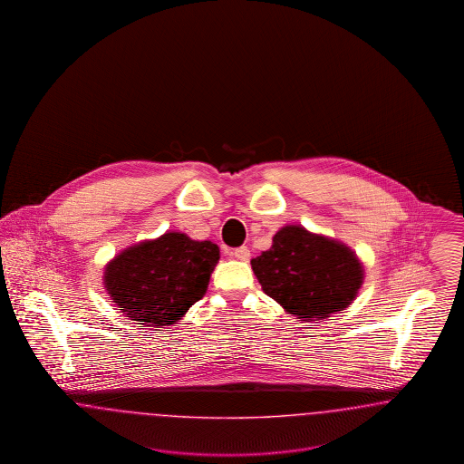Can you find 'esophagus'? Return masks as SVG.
I'll list each match as a JSON object with an SVG mask.
<instances>
[{"label":"esophagus","mask_w":464,"mask_h":464,"mask_svg":"<svg viewBox=\"0 0 464 464\" xmlns=\"http://www.w3.org/2000/svg\"><path fill=\"white\" fill-rule=\"evenodd\" d=\"M233 257H235V259H238V261L246 263V261L250 259V250H248L246 246H240V248L233 250Z\"/></svg>","instance_id":"esophagus-1"}]
</instances>
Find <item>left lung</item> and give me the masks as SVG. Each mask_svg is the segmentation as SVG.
<instances>
[{"label":"left lung","instance_id":"1","mask_svg":"<svg viewBox=\"0 0 464 464\" xmlns=\"http://www.w3.org/2000/svg\"><path fill=\"white\" fill-rule=\"evenodd\" d=\"M250 265L266 295L303 322L324 320L348 308L365 275L346 243L299 224L276 231L273 245Z\"/></svg>","mask_w":464,"mask_h":464}]
</instances>
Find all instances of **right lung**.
Instances as JSON below:
<instances>
[{
  "instance_id": "1",
  "label": "right lung",
  "mask_w": 464,
  "mask_h": 464,
  "mask_svg": "<svg viewBox=\"0 0 464 464\" xmlns=\"http://www.w3.org/2000/svg\"><path fill=\"white\" fill-rule=\"evenodd\" d=\"M219 257L216 243L167 231L114 256L104 267L102 284L129 320L165 329L205 295Z\"/></svg>"
}]
</instances>
